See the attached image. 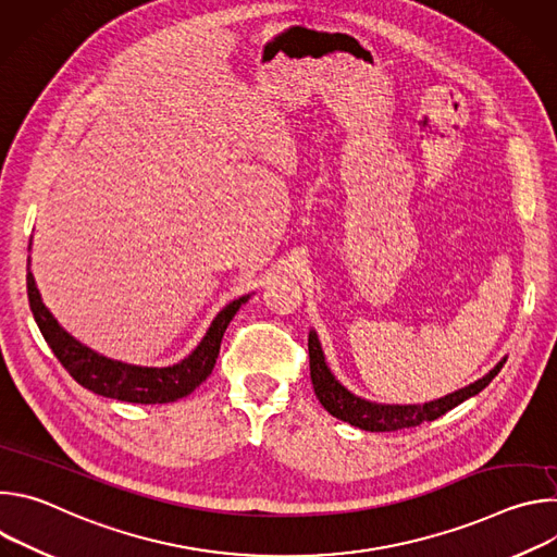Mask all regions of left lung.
I'll list each match as a JSON object with an SVG mask.
<instances>
[{
    "label": "left lung",
    "instance_id": "obj_1",
    "mask_svg": "<svg viewBox=\"0 0 557 557\" xmlns=\"http://www.w3.org/2000/svg\"><path fill=\"white\" fill-rule=\"evenodd\" d=\"M308 357H310V379L317 399L320 404L337 419L366 430V432H396V430H408L417 428L425 421H434L443 417L445 412L454 410L462 401H467L469 396H475L481 389H485L492 379L500 372L507 359L496 363L494 370H490L483 379L469 383L467 387H460L447 396H441L436 401L423 404V406H385V404H372L361 399V396L352 394L346 389L331 368L326 366V357L322 350L320 339H317V333H308Z\"/></svg>",
    "mask_w": 557,
    "mask_h": 557
}]
</instances>
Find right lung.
<instances>
[{"label":"right lung","instance_id":"add662e5","mask_svg":"<svg viewBox=\"0 0 557 557\" xmlns=\"http://www.w3.org/2000/svg\"><path fill=\"white\" fill-rule=\"evenodd\" d=\"M26 284H28V301L35 314V322L46 344L50 346L54 357L61 361V366L70 372V376L78 385H84L95 394L108 396V399L143 404V406L172 404L191 394L211 374L220 352L222 335L228 322L233 320V314L240 310V306L249 299V295H245L240 299H233L231 304H226L211 322L198 348L181 363H174L168 368H143V366H129L123 361L108 359L95 352L92 348L78 344L59 326L52 312L44 306L30 271L26 275Z\"/></svg>","mask_w":557,"mask_h":557}]
</instances>
